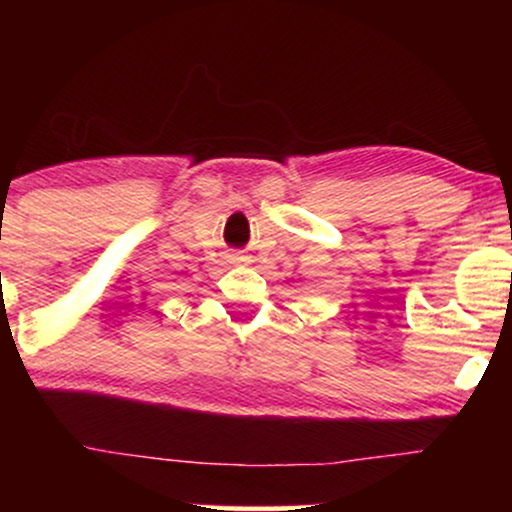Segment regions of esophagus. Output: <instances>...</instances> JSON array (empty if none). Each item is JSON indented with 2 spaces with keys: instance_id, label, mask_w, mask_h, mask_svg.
Instances as JSON below:
<instances>
[{
  "instance_id": "34e87169",
  "label": "esophagus",
  "mask_w": 512,
  "mask_h": 512,
  "mask_svg": "<svg viewBox=\"0 0 512 512\" xmlns=\"http://www.w3.org/2000/svg\"><path fill=\"white\" fill-rule=\"evenodd\" d=\"M226 257L231 264H248L250 262V257L243 255V252H228Z\"/></svg>"
}]
</instances>
